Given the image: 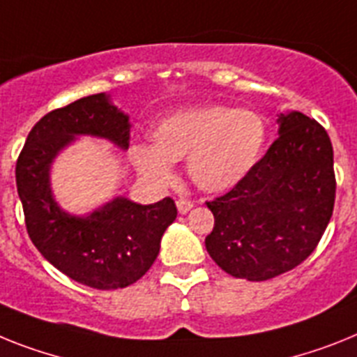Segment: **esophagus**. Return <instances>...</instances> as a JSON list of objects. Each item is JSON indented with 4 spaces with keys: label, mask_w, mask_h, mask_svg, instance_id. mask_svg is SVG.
<instances>
[{
    "label": "esophagus",
    "mask_w": 357,
    "mask_h": 357,
    "mask_svg": "<svg viewBox=\"0 0 357 357\" xmlns=\"http://www.w3.org/2000/svg\"><path fill=\"white\" fill-rule=\"evenodd\" d=\"M194 203L188 202V199H178V211L181 212V214H187L188 211H192Z\"/></svg>",
    "instance_id": "esophagus-1"
}]
</instances>
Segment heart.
I'll return each mask as SVG.
<instances>
[{
	"instance_id": "obj_1",
	"label": "heart",
	"mask_w": 357,
	"mask_h": 357,
	"mask_svg": "<svg viewBox=\"0 0 357 357\" xmlns=\"http://www.w3.org/2000/svg\"><path fill=\"white\" fill-rule=\"evenodd\" d=\"M265 139V121L254 110L196 105L161 119L152 130L154 145H134L130 160L155 185L172 183V163L187 160L188 176L197 187L223 192L256 167Z\"/></svg>"
}]
</instances>
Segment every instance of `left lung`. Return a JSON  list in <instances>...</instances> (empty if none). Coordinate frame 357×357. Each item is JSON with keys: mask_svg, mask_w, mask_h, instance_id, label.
<instances>
[{"mask_svg": "<svg viewBox=\"0 0 357 357\" xmlns=\"http://www.w3.org/2000/svg\"><path fill=\"white\" fill-rule=\"evenodd\" d=\"M334 199V151L326 130L301 112L281 114L280 136L247 178L206 202L214 214L206 252L241 280L285 274L316 250Z\"/></svg>", "mask_w": 357, "mask_h": 357, "instance_id": "obj_1", "label": "left lung"}]
</instances>
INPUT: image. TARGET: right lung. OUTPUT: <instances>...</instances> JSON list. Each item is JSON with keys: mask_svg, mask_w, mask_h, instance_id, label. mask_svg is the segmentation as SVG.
Returning <instances> with one entry per match:
<instances>
[{"mask_svg": "<svg viewBox=\"0 0 357 357\" xmlns=\"http://www.w3.org/2000/svg\"><path fill=\"white\" fill-rule=\"evenodd\" d=\"M77 134L107 137L128 149V118L92 94L45 114L29 132L16 161L29 238L47 261L70 280L98 290L123 289L146 274L160 254L163 232L176 220L172 197L137 205L116 197L89 218L59 211L49 187V167Z\"/></svg>", "mask_w": 357, "mask_h": 357, "instance_id": "add662e5", "label": "right lung"}]
</instances>
